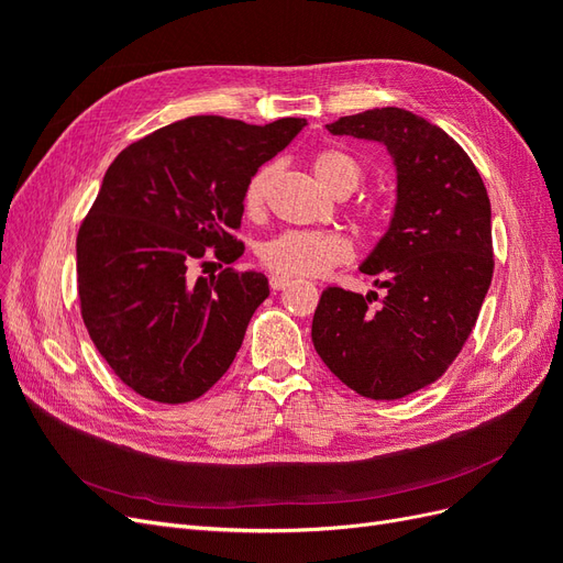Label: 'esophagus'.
<instances>
[{"mask_svg":"<svg viewBox=\"0 0 563 563\" xmlns=\"http://www.w3.org/2000/svg\"><path fill=\"white\" fill-rule=\"evenodd\" d=\"M269 286H272V291H282V288L291 286V277H282V275H275V277H269Z\"/></svg>","mask_w":563,"mask_h":563,"instance_id":"1","label":"esophagus"}]
</instances>
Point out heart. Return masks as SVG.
Here are the masks:
<instances>
[{
  "instance_id": "1",
  "label": "heart",
  "mask_w": 563,
  "mask_h": 563,
  "mask_svg": "<svg viewBox=\"0 0 563 563\" xmlns=\"http://www.w3.org/2000/svg\"><path fill=\"white\" fill-rule=\"evenodd\" d=\"M275 168L263 166L253 174L244 192V207L249 213H258L267 195V187ZM312 174L327 192L340 187L356 190L362 183V166L340 150H321L312 159ZM263 263L286 277H317L331 265L350 261L352 249L340 234L327 232H286L272 240L261 251Z\"/></svg>"
}]
</instances>
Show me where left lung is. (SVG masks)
Segmentation results:
<instances>
[{"instance_id": "left-lung-1", "label": "left lung", "mask_w": 563, "mask_h": 563, "mask_svg": "<svg viewBox=\"0 0 563 563\" xmlns=\"http://www.w3.org/2000/svg\"><path fill=\"white\" fill-rule=\"evenodd\" d=\"M327 129L383 145L397 187L389 225L360 265L385 298L329 286L312 343L356 395L401 399L451 366L479 317L493 277L488 192L467 152L408 110H366Z\"/></svg>"}]
</instances>
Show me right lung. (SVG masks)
I'll return each instance as SVG.
<instances>
[{
    "instance_id": "right-lung-1",
    "label": "right lung",
    "mask_w": 563,
    "mask_h": 563,
    "mask_svg": "<svg viewBox=\"0 0 563 563\" xmlns=\"http://www.w3.org/2000/svg\"><path fill=\"white\" fill-rule=\"evenodd\" d=\"M305 124L187 117L110 164L77 234V286L96 350L141 397L192 401L234 362L267 277L197 269L209 246L220 263L244 253L230 230L242 223L246 185Z\"/></svg>"
}]
</instances>
